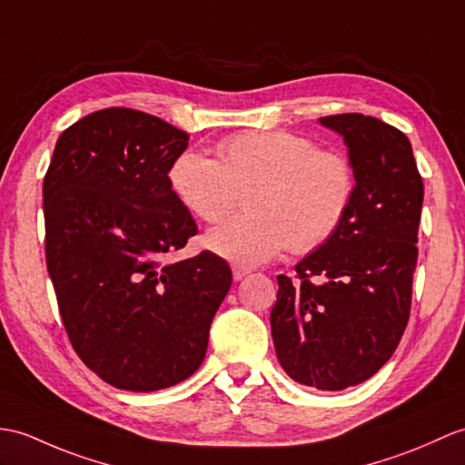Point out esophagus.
<instances>
[{
  "instance_id": "34e87169",
  "label": "esophagus",
  "mask_w": 465,
  "mask_h": 465,
  "mask_svg": "<svg viewBox=\"0 0 465 465\" xmlns=\"http://www.w3.org/2000/svg\"><path fill=\"white\" fill-rule=\"evenodd\" d=\"M245 275H250V269H247V267H240V265L233 267V279H235V282H242V279H243Z\"/></svg>"
}]
</instances>
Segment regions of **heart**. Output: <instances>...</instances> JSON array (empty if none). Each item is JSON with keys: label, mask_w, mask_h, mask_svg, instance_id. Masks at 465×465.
I'll return each instance as SVG.
<instances>
[{"label": "heart", "mask_w": 465, "mask_h": 465, "mask_svg": "<svg viewBox=\"0 0 465 465\" xmlns=\"http://www.w3.org/2000/svg\"><path fill=\"white\" fill-rule=\"evenodd\" d=\"M170 188L193 218L218 223L240 203L242 218L206 235L233 263L259 265L291 245L305 253L332 240L354 198V170L337 150L287 131L245 133L218 144V160L183 150L168 170Z\"/></svg>", "instance_id": "heart-1"}]
</instances>
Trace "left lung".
I'll return each mask as SVG.
<instances>
[{
    "label": "left lung",
    "mask_w": 465,
    "mask_h": 465,
    "mask_svg": "<svg viewBox=\"0 0 465 465\" xmlns=\"http://www.w3.org/2000/svg\"><path fill=\"white\" fill-rule=\"evenodd\" d=\"M349 148L354 198L337 235L277 277L272 337L295 382L344 391L379 372L408 325L424 183L404 133L359 113L322 116Z\"/></svg>",
    "instance_id": "8db88e82"
}]
</instances>
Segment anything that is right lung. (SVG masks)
Segmentation results:
<instances>
[{"label":"right lung","instance_id":"1","mask_svg":"<svg viewBox=\"0 0 465 465\" xmlns=\"http://www.w3.org/2000/svg\"><path fill=\"white\" fill-rule=\"evenodd\" d=\"M190 136L158 116L103 109L64 131L43 180L45 253L74 352L121 391L186 381L232 287L212 252L172 262L198 228L170 188Z\"/></svg>","mask_w":465,"mask_h":465}]
</instances>
